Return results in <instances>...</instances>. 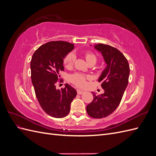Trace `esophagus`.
<instances>
[{
  "label": "esophagus",
  "mask_w": 156,
  "mask_h": 156,
  "mask_svg": "<svg viewBox=\"0 0 156 156\" xmlns=\"http://www.w3.org/2000/svg\"><path fill=\"white\" fill-rule=\"evenodd\" d=\"M77 94H79V95H81V94L84 93V91H83V90H80V89H77Z\"/></svg>",
  "instance_id": "obj_1"
}]
</instances>
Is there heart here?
I'll use <instances>...</instances> for the list:
<instances>
[{"mask_svg": "<svg viewBox=\"0 0 156 156\" xmlns=\"http://www.w3.org/2000/svg\"><path fill=\"white\" fill-rule=\"evenodd\" d=\"M84 56H85L86 60L87 62L90 63H94L96 64L97 61V57L96 55L91 51H87L84 53ZM75 55L70 52L64 56L63 59V62L66 68H70L73 66L75 60ZM90 79V76L87 75H84L81 73H74L71 74L69 77V79L71 83L74 84L79 87H84L86 86L87 79Z\"/></svg>", "mask_w": 156, "mask_h": 156, "instance_id": "1", "label": "heart"}]
</instances>
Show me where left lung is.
I'll return each mask as SVG.
<instances>
[{
  "label": "left lung",
  "mask_w": 156,
  "mask_h": 156,
  "mask_svg": "<svg viewBox=\"0 0 156 156\" xmlns=\"http://www.w3.org/2000/svg\"><path fill=\"white\" fill-rule=\"evenodd\" d=\"M95 48L101 52L107 64L98 79L104 93L97 96L92 92L94 99L87 106V112L93 119H103L119 105L128 84L129 66L125 56L114 47L100 44Z\"/></svg>",
  "instance_id": "left-lung-1"
}]
</instances>
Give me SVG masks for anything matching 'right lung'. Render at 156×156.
Listing matches in <instances>:
<instances>
[{
	"label": "right lung",
	"instance_id": "add662e5",
	"mask_svg": "<svg viewBox=\"0 0 156 156\" xmlns=\"http://www.w3.org/2000/svg\"><path fill=\"white\" fill-rule=\"evenodd\" d=\"M73 48L74 44L67 41H49L34 52L30 61L31 79L37 101L47 114L57 119L69 114L71 103L77 95L68 84L61 90H56L55 84L63 82L58 78L64 70L63 58Z\"/></svg>",
	"mask_w": 156,
	"mask_h": 156
}]
</instances>
